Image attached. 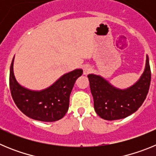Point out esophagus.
Instances as JSON below:
<instances>
[{
    "instance_id": "34e87169",
    "label": "esophagus",
    "mask_w": 156,
    "mask_h": 156,
    "mask_svg": "<svg viewBox=\"0 0 156 156\" xmlns=\"http://www.w3.org/2000/svg\"><path fill=\"white\" fill-rule=\"evenodd\" d=\"M92 69L89 65H86V66H83V74L84 75H87L88 73H90L91 72Z\"/></svg>"
}]
</instances>
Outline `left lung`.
<instances>
[{
  "mask_svg": "<svg viewBox=\"0 0 156 156\" xmlns=\"http://www.w3.org/2000/svg\"><path fill=\"white\" fill-rule=\"evenodd\" d=\"M87 77L96 113L106 120L123 119L140 108L148 93L151 83L148 56L140 79L126 89L115 87L101 76L89 74Z\"/></svg>",
  "mask_w": 156,
  "mask_h": 156,
  "instance_id": "1",
  "label": "left lung"
}]
</instances>
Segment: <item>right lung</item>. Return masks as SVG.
<instances>
[{"mask_svg":"<svg viewBox=\"0 0 156 156\" xmlns=\"http://www.w3.org/2000/svg\"><path fill=\"white\" fill-rule=\"evenodd\" d=\"M10 67L9 85L12 97L19 110L27 116L42 122H55L63 118L69 109V96L76 80L83 74L81 69L62 76L51 86L42 90H32L21 86Z\"/></svg>","mask_w":156,"mask_h":156,"instance_id":"add662e5","label":"right lung"}]
</instances>
